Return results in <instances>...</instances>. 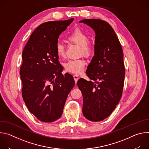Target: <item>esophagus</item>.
Masks as SVG:
<instances>
[{
    "label": "esophagus",
    "instance_id": "esophagus-1",
    "mask_svg": "<svg viewBox=\"0 0 149 149\" xmlns=\"http://www.w3.org/2000/svg\"><path fill=\"white\" fill-rule=\"evenodd\" d=\"M73 77H74V78L75 82H77V81H78V79H79V77H78V75H73Z\"/></svg>",
    "mask_w": 149,
    "mask_h": 149
}]
</instances>
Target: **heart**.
Here are the masks:
<instances>
[{"label": "heart", "instance_id": "b5f03b06", "mask_svg": "<svg viewBox=\"0 0 149 149\" xmlns=\"http://www.w3.org/2000/svg\"><path fill=\"white\" fill-rule=\"evenodd\" d=\"M67 39L80 47V54L87 57L91 55L93 52V44L89 40L90 36L82 29L77 28L74 30L67 37ZM55 52L57 56L60 58H64L65 56V47L62 44L58 43L55 47ZM87 64L84 59L70 60L65 65V70L67 72L80 74L84 70Z\"/></svg>", "mask_w": 149, "mask_h": 149}]
</instances>
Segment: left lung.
<instances>
[{
	"instance_id": "1",
	"label": "left lung",
	"mask_w": 149,
	"mask_h": 149,
	"mask_svg": "<svg viewBox=\"0 0 149 149\" xmlns=\"http://www.w3.org/2000/svg\"><path fill=\"white\" fill-rule=\"evenodd\" d=\"M79 22L95 32V55L86 71L92 81L80 78L77 82L83 97L82 113L90 121H100L111 114L122 96L125 76L123 49L106 21L88 19Z\"/></svg>"
}]
</instances>
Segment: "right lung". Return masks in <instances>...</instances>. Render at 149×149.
<instances>
[{"mask_svg":"<svg viewBox=\"0 0 149 149\" xmlns=\"http://www.w3.org/2000/svg\"><path fill=\"white\" fill-rule=\"evenodd\" d=\"M74 20L49 21L31 34L22 52L20 68L22 95L31 113L49 123L61 117L67 96L75 85L73 77L63 75L55 52L59 35Z\"/></svg>","mask_w":149,"mask_h":149,"instance_id":"add662e5","label":"right lung"}]
</instances>
